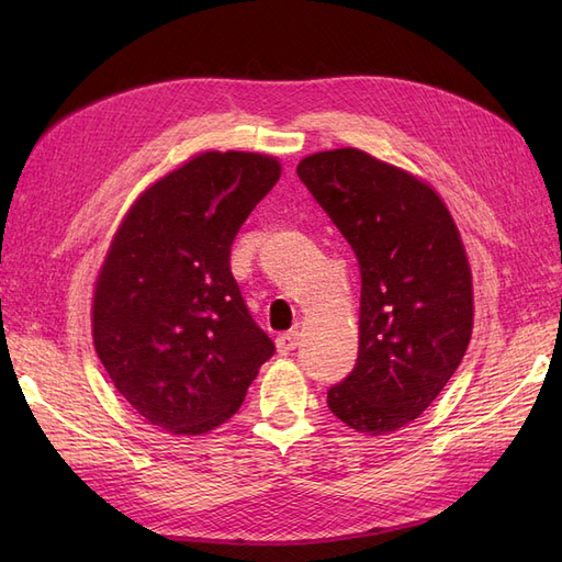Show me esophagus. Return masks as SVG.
Listing matches in <instances>:
<instances>
[{
    "mask_svg": "<svg viewBox=\"0 0 562 562\" xmlns=\"http://www.w3.org/2000/svg\"><path fill=\"white\" fill-rule=\"evenodd\" d=\"M300 345V333L297 330H288L277 337V349L279 353H291Z\"/></svg>",
    "mask_w": 562,
    "mask_h": 562,
    "instance_id": "1",
    "label": "esophagus"
}]
</instances>
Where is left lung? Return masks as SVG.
Instances as JSON below:
<instances>
[{"label":"left lung","instance_id":"obj_1","mask_svg":"<svg viewBox=\"0 0 562 562\" xmlns=\"http://www.w3.org/2000/svg\"><path fill=\"white\" fill-rule=\"evenodd\" d=\"M361 269L359 359L328 389L330 413L382 436L417 419L462 363L473 328L471 267L427 182L356 147L297 164Z\"/></svg>","mask_w":562,"mask_h":562}]
</instances>
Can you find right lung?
I'll use <instances>...</instances> for the list:
<instances>
[{
	"instance_id": "1",
	"label": "right lung",
	"mask_w": 562,
	"mask_h": 562,
	"mask_svg": "<svg viewBox=\"0 0 562 562\" xmlns=\"http://www.w3.org/2000/svg\"><path fill=\"white\" fill-rule=\"evenodd\" d=\"M281 178L274 157L201 151L135 199L93 293V345L149 424L201 436L239 411L274 342L229 269L236 232Z\"/></svg>"
}]
</instances>
